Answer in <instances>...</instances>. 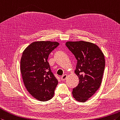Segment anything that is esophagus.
<instances>
[{
	"label": "esophagus",
	"mask_w": 120,
	"mask_h": 120,
	"mask_svg": "<svg viewBox=\"0 0 120 120\" xmlns=\"http://www.w3.org/2000/svg\"><path fill=\"white\" fill-rule=\"evenodd\" d=\"M66 78H67V75L64 74V75H63V76H61V80L62 81H64L66 79Z\"/></svg>",
	"instance_id": "esophagus-1"
}]
</instances>
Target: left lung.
<instances>
[{"label":"left lung","instance_id":"1","mask_svg":"<svg viewBox=\"0 0 120 120\" xmlns=\"http://www.w3.org/2000/svg\"><path fill=\"white\" fill-rule=\"evenodd\" d=\"M65 44L77 60L75 73L79 83L72 94L77 101L85 102L101 85L105 69L104 55L98 46L90 42L68 41Z\"/></svg>","mask_w":120,"mask_h":120}]
</instances>
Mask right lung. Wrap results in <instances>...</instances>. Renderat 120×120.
<instances>
[{
  "mask_svg": "<svg viewBox=\"0 0 120 120\" xmlns=\"http://www.w3.org/2000/svg\"><path fill=\"white\" fill-rule=\"evenodd\" d=\"M59 45L57 42L36 41L24 50L20 61V71L25 87L40 101L51 99L58 83L47 61L49 56Z\"/></svg>",
  "mask_w": 120,
  "mask_h": 120,
  "instance_id": "add662e5",
  "label": "right lung"
}]
</instances>
